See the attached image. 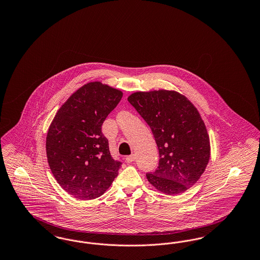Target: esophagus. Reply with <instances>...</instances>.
I'll return each mask as SVG.
<instances>
[{
	"label": "esophagus",
	"instance_id": "34e87169",
	"mask_svg": "<svg viewBox=\"0 0 260 260\" xmlns=\"http://www.w3.org/2000/svg\"><path fill=\"white\" fill-rule=\"evenodd\" d=\"M136 159V154H133V155H131V156L125 157V161H126V162H133V161H135Z\"/></svg>",
	"mask_w": 260,
	"mask_h": 260
}]
</instances>
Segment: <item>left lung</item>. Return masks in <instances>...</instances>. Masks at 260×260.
<instances>
[{
	"mask_svg": "<svg viewBox=\"0 0 260 260\" xmlns=\"http://www.w3.org/2000/svg\"><path fill=\"white\" fill-rule=\"evenodd\" d=\"M128 102L149 124L160 154L149 182L166 195H178L196 184L210 158V136L198 109L175 90L136 91Z\"/></svg>",
	"mask_w": 260,
	"mask_h": 260,
	"instance_id": "obj_1",
	"label": "left lung"
}]
</instances>
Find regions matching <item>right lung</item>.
Listing matches in <instances>:
<instances>
[{"label":"right lung","mask_w":260,"mask_h":260,"mask_svg":"<svg viewBox=\"0 0 260 260\" xmlns=\"http://www.w3.org/2000/svg\"><path fill=\"white\" fill-rule=\"evenodd\" d=\"M122 96L120 89L89 82L71 94L50 123L46 139L50 171L74 198L100 197L119 173L121 162L112 159L101 125Z\"/></svg>","instance_id":"right-lung-1"}]
</instances>
